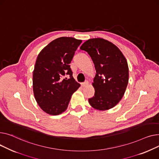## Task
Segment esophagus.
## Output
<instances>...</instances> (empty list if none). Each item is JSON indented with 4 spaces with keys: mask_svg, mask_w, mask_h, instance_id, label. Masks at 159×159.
I'll return each instance as SVG.
<instances>
[{
    "mask_svg": "<svg viewBox=\"0 0 159 159\" xmlns=\"http://www.w3.org/2000/svg\"><path fill=\"white\" fill-rule=\"evenodd\" d=\"M89 84V82L88 81H85V82H83V83H81V86H82L83 87H85L88 86Z\"/></svg>",
    "mask_w": 159,
    "mask_h": 159,
    "instance_id": "34e87169",
    "label": "esophagus"
}]
</instances>
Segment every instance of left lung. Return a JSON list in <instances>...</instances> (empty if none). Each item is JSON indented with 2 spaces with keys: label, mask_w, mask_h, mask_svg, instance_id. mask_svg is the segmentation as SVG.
I'll list each match as a JSON object with an SVG mask.
<instances>
[{
  "label": "left lung",
  "mask_w": 159,
  "mask_h": 159,
  "mask_svg": "<svg viewBox=\"0 0 159 159\" xmlns=\"http://www.w3.org/2000/svg\"><path fill=\"white\" fill-rule=\"evenodd\" d=\"M90 55L96 70L93 87L94 96L89 99L95 109L106 110L114 107L123 97L128 85L127 61L119 49L103 39H92L80 47Z\"/></svg>",
  "instance_id": "1"
}]
</instances>
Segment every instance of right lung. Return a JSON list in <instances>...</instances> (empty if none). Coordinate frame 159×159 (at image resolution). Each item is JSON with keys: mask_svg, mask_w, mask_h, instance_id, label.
Wrapping results in <instances>:
<instances>
[{"mask_svg": "<svg viewBox=\"0 0 159 159\" xmlns=\"http://www.w3.org/2000/svg\"><path fill=\"white\" fill-rule=\"evenodd\" d=\"M81 42L72 37H60L45 47L37 57L33 74V92L37 103L47 114L63 113L80 87L72 76L70 63ZM65 75L69 78L63 79Z\"/></svg>", "mask_w": 159, "mask_h": 159, "instance_id": "right-lung-1", "label": "right lung"}]
</instances>
